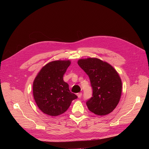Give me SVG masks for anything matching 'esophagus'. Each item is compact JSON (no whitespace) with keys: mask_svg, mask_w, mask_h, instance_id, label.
Masks as SVG:
<instances>
[{"mask_svg":"<svg viewBox=\"0 0 149 149\" xmlns=\"http://www.w3.org/2000/svg\"><path fill=\"white\" fill-rule=\"evenodd\" d=\"M82 93H78L77 94V96H78V98H81V96H82Z\"/></svg>","mask_w":149,"mask_h":149,"instance_id":"esophagus-1","label":"esophagus"}]
</instances>
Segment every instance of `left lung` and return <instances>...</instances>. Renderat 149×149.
Wrapping results in <instances>:
<instances>
[{
	"label": "left lung",
	"mask_w": 149,
	"mask_h": 149,
	"mask_svg": "<svg viewBox=\"0 0 149 149\" xmlns=\"http://www.w3.org/2000/svg\"><path fill=\"white\" fill-rule=\"evenodd\" d=\"M79 66L88 75L93 97L86 104L90 111L99 116L111 113L118 105L122 82L117 71L107 62L96 58L80 59Z\"/></svg>",
	"instance_id": "left-lung-1"
}]
</instances>
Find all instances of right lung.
Listing matches in <instances>:
<instances>
[{"label": "right lung", "mask_w": 149, "mask_h": 149, "mask_svg": "<svg viewBox=\"0 0 149 149\" xmlns=\"http://www.w3.org/2000/svg\"><path fill=\"white\" fill-rule=\"evenodd\" d=\"M70 60L51 61L41 68L33 82V95L38 108L44 114L57 116L65 113L77 96L70 92L63 77Z\"/></svg>", "instance_id": "obj_1"}]
</instances>
